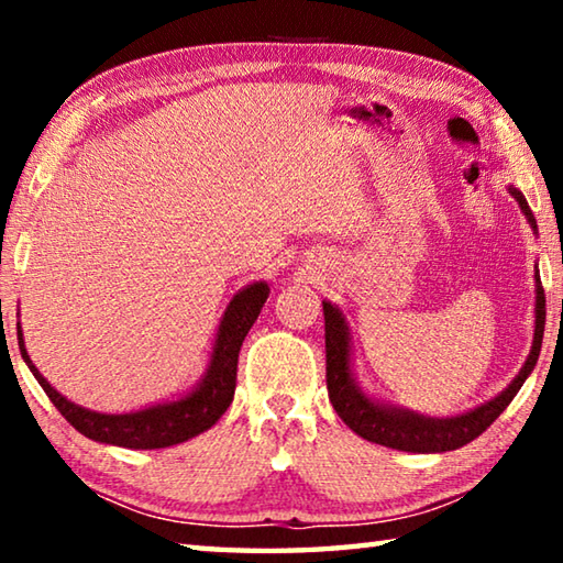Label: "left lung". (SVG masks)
Here are the masks:
<instances>
[{
  "label": "left lung",
  "instance_id": "1",
  "mask_svg": "<svg viewBox=\"0 0 563 563\" xmlns=\"http://www.w3.org/2000/svg\"><path fill=\"white\" fill-rule=\"evenodd\" d=\"M511 196L519 201L523 216L529 218V223L537 228V218H533L531 208L527 206V198H523L517 188H511ZM322 316H325L328 395L342 422L367 442L393 446V450H402V452L424 454V452H450L470 444L482 432H487L494 419L509 407L511 399L517 397V393L521 389L523 379L531 375V369L539 360L541 340H544L547 298H544V285H541L539 271H537V330H533V345L527 362H523L521 373L514 377V383L504 389L499 397H494L492 402L450 419H430L412 412H402V409H389L362 395L360 389L352 385V377H350L345 320H342L340 310L332 308L330 302H322Z\"/></svg>",
  "mask_w": 563,
  "mask_h": 563
}]
</instances>
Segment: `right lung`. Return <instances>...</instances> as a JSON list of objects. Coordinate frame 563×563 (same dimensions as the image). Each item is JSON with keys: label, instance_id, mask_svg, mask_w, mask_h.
Wrapping results in <instances>:
<instances>
[{"label": "right lung", "instance_id": "right-lung-1", "mask_svg": "<svg viewBox=\"0 0 563 563\" xmlns=\"http://www.w3.org/2000/svg\"><path fill=\"white\" fill-rule=\"evenodd\" d=\"M265 298H268V285L253 283L228 305L221 328H218L211 367H208V375L196 393L178 399V402L156 405L131 415H99L69 402L32 365L24 350L22 330H19V350H22V357L34 373L36 383L42 385L46 397L52 399L74 430H79L93 442L126 446V450H161V446L180 444L206 432L231 407L238 377V352H241L247 330L258 318Z\"/></svg>", "mask_w": 563, "mask_h": 563}]
</instances>
